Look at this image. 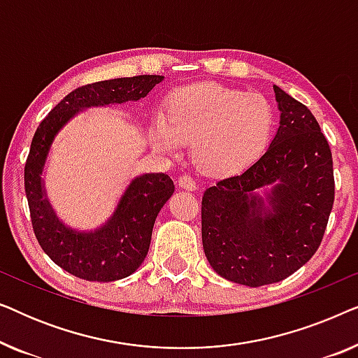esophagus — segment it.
Returning a JSON list of instances; mask_svg holds the SVG:
<instances>
[{
	"label": "esophagus",
	"mask_w": 358,
	"mask_h": 358,
	"mask_svg": "<svg viewBox=\"0 0 358 358\" xmlns=\"http://www.w3.org/2000/svg\"><path fill=\"white\" fill-rule=\"evenodd\" d=\"M178 182H179V187H182L185 190H195V189H197V184H195L194 178H192V176H189V174L180 176Z\"/></svg>",
	"instance_id": "1"
}]
</instances>
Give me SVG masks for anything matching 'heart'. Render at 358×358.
I'll return each instance as SVG.
<instances>
[{"instance_id":"heart-1","label":"heart","mask_w":358,"mask_h":358,"mask_svg":"<svg viewBox=\"0 0 358 358\" xmlns=\"http://www.w3.org/2000/svg\"><path fill=\"white\" fill-rule=\"evenodd\" d=\"M273 109L259 92L199 83L180 87L169 101L168 119L158 117L155 138L163 150L194 141L192 158L213 176L238 173L256 161L271 141Z\"/></svg>"}]
</instances>
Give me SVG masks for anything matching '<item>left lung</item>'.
Returning <instances> with one entry per match:
<instances>
[{
    "mask_svg": "<svg viewBox=\"0 0 358 358\" xmlns=\"http://www.w3.org/2000/svg\"><path fill=\"white\" fill-rule=\"evenodd\" d=\"M280 127L268 150L202 197V243L213 271L261 287L280 282L317 251L334 205L332 153L306 106L273 86ZM272 185L266 206L255 189Z\"/></svg>",
    "mask_w": 358,
    "mask_h": 358,
    "instance_id": "left-lung-1",
    "label": "left lung"
}]
</instances>
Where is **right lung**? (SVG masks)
<instances>
[{"mask_svg":"<svg viewBox=\"0 0 358 358\" xmlns=\"http://www.w3.org/2000/svg\"><path fill=\"white\" fill-rule=\"evenodd\" d=\"M161 81L163 76L140 75L76 87L48 112L34 134L24 166L32 229L47 256L71 275L91 282H114L134 273L148 254L155 220L173 195L174 182L164 173L140 176L131 180L106 227L94 233H76L58 222L43 197L41 173L53 136L78 110L138 101Z\"/></svg>","mask_w":358,"mask_h":358,"instance_id":"right-lung-1","label":"right lung"}]
</instances>
